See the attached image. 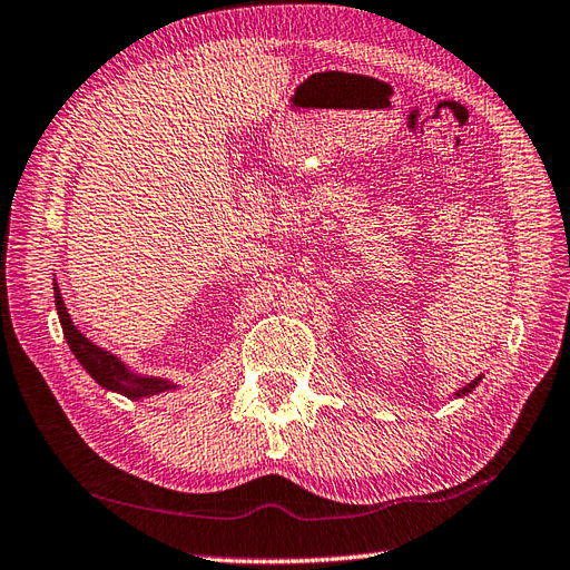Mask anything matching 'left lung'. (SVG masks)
<instances>
[{
	"mask_svg": "<svg viewBox=\"0 0 570 570\" xmlns=\"http://www.w3.org/2000/svg\"><path fill=\"white\" fill-rule=\"evenodd\" d=\"M479 382H481V377H476V380H474V382H469V384H466V386H462V390H460V392H456V394H454V396H466V394H469V392H471V390H474V386H476V384H479Z\"/></svg>",
	"mask_w": 570,
	"mask_h": 570,
	"instance_id": "8db88e82",
	"label": "left lung"
}]
</instances>
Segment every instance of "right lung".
I'll list each match as a JSON object with an SVG mask.
<instances>
[{
    "instance_id": "add662e5",
    "label": "right lung",
    "mask_w": 570,
    "mask_h": 570,
    "mask_svg": "<svg viewBox=\"0 0 570 570\" xmlns=\"http://www.w3.org/2000/svg\"><path fill=\"white\" fill-rule=\"evenodd\" d=\"M52 289H55V307H58L62 333L69 343V348H72L81 367H85L91 377L104 386V390L118 392L128 399H145V396H155L161 392L176 390L174 382L161 380V377H147V374H137V372L128 370V365H125L120 357L99 348V345H94L85 336V333L75 326L72 318H69L58 283H55Z\"/></svg>"
}]
</instances>
